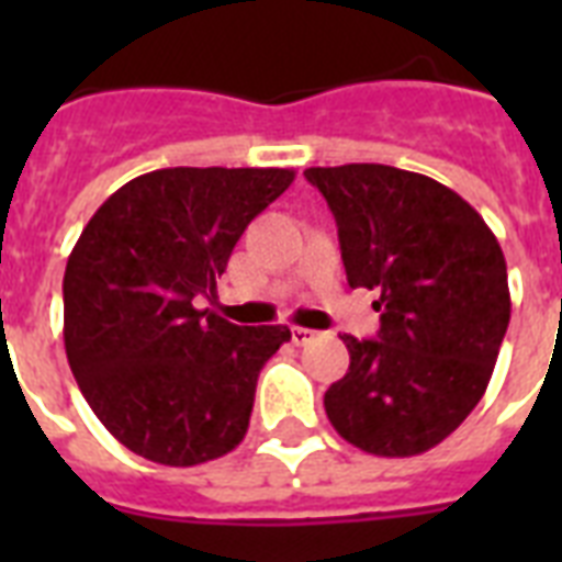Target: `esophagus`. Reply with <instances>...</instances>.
<instances>
[{"instance_id": "obj_1", "label": "esophagus", "mask_w": 562, "mask_h": 562, "mask_svg": "<svg viewBox=\"0 0 562 562\" xmlns=\"http://www.w3.org/2000/svg\"><path fill=\"white\" fill-rule=\"evenodd\" d=\"M312 341H315V333H312V329H303V326H294V329H291V344H294V347H306V344Z\"/></svg>"}]
</instances>
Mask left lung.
Returning a JSON list of instances; mask_svg holds the SVG:
<instances>
[{"label": "left lung", "mask_w": 562, "mask_h": 562, "mask_svg": "<svg viewBox=\"0 0 562 562\" xmlns=\"http://www.w3.org/2000/svg\"><path fill=\"white\" fill-rule=\"evenodd\" d=\"M338 224L352 289L379 291L375 338L341 335L350 370L324 408L347 443L411 458L452 435L487 391L510 324L505 254L443 183L379 162L306 169Z\"/></svg>", "instance_id": "left-lung-1"}]
</instances>
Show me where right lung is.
Listing matches in <instances>:
<instances>
[{
  "mask_svg": "<svg viewBox=\"0 0 562 562\" xmlns=\"http://www.w3.org/2000/svg\"><path fill=\"white\" fill-rule=\"evenodd\" d=\"M291 169H157L110 194L64 273L66 359L95 417L131 452L194 467L247 435L256 379L289 326H236L194 300Z\"/></svg>",
  "mask_w": 562,
  "mask_h": 562,
  "instance_id": "1",
  "label": "right lung"
}]
</instances>
